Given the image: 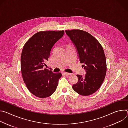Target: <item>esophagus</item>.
Returning a JSON list of instances; mask_svg holds the SVG:
<instances>
[{"label": "esophagus", "mask_w": 128, "mask_h": 128, "mask_svg": "<svg viewBox=\"0 0 128 128\" xmlns=\"http://www.w3.org/2000/svg\"><path fill=\"white\" fill-rule=\"evenodd\" d=\"M63 74L66 75V76H69L71 74H70V73H68V72H64Z\"/></svg>", "instance_id": "esophagus-1"}]
</instances>
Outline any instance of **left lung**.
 <instances>
[{
    "instance_id": "obj_1",
    "label": "left lung",
    "mask_w": 128,
    "mask_h": 128,
    "mask_svg": "<svg viewBox=\"0 0 128 128\" xmlns=\"http://www.w3.org/2000/svg\"><path fill=\"white\" fill-rule=\"evenodd\" d=\"M77 48L80 60L86 71L84 77L77 75L78 83L72 86L76 93L88 96L100 88L106 74V61L100 42L89 33L80 29L65 30Z\"/></svg>"
}]
</instances>
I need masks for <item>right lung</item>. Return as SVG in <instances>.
<instances>
[{
	"instance_id": "add662e5",
	"label": "right lung",
	"mask_w": 128,
	"mask_h": 128,
	"mask_svg": "<svg viewBox=\"0 0 128 128\" xmlns=\"http://www.w3.org/2000/svg\"><path fill=\"white\" fill-rule=\"evenodd\" d=\"M64 31H40L24 44L21 57V70L23 80L30 92L40 98L51 96L56 90L62 76L44 68L54 44L64 35Z\"/></svg>"
}]
</instances>
